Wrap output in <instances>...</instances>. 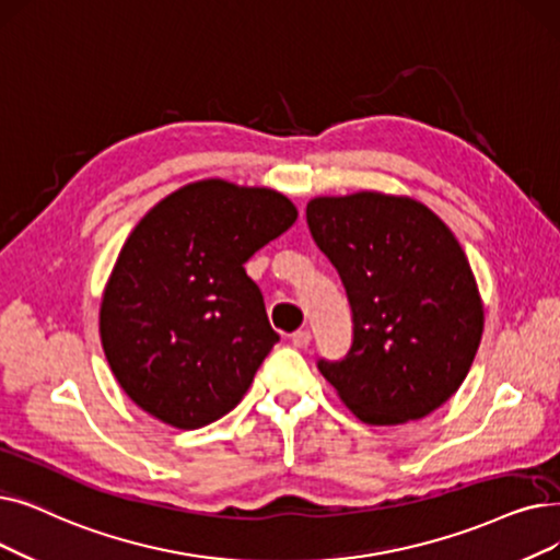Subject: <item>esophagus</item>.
I'll return each instance as SVG.
<instances>
[{
  "label": "esophagus",
  "instance_id": "esophagus-1",
  "mask_svg": "<svg viewBox=\"0 0 560 560\" xmlns=\"http://www.w3.org/2000/svg\"><path fill=\"white\" fill-rule=\"evenodd\" d=\"M290 340H293V346L295 348H306L308 343H311V331L308 329H300V331H295L293 336H290Z\"/></svg>",
  "mask_w": 560,
  "mask_h": 560
}]
</instances>
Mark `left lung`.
Here are the masks:
<instances>
[{
    "label": "left lung",
    "mask_w": 560,
    "mask_h": 560,
    "mask_svg": "<svg viewBox=\"0 0 560 560\" xmlns=\"http://www.w3.org/2000/svg\"><path fill=\"white\" fill-rule=\"evenodd\" d=\"M315 245L352 306L354 338L323 377L369 425L419 421L465 382L485 311L453 231L425 203L363 189L306 203Z\"/></svg>",
    "instance_id": "8db88e82"
}]
</instances>
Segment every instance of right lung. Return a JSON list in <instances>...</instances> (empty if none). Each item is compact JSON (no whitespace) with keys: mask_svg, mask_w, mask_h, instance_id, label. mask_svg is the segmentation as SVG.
<instances>
[{"mask_svg":"<svg viewBox=\"0 0 560 560\" xmlns=\"http://www.w3.org/2000/svg\"><path fill=\"white\" fill-rule=\"evenodd\" d=\"M295 220L285 194L222 178L189 183L141 217L101 302L107 363L137 407L197 430L242 400L279 340L245 262Z\"/></svg>","mask_w":560,"mask_h":560,"instance_id":"right-lung-1","label":"right lung"}]
</instances>
